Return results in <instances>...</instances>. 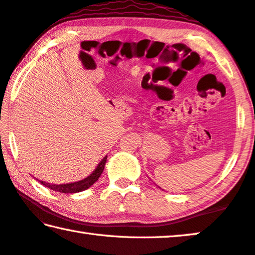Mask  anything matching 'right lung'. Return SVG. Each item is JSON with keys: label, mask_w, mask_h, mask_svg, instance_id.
<instances>
[{"label": "right lung", "mask_w": 255, "mask_h": 255, "mask_svg": "<svg viewBox=\"0 0 255 255\" xmlns=\"http://www.w3.org/2000/svg\"><path fill=\"white\" fill-rule=\"evenodd\" d=\"M107 157L104 156L102 161L99 163L98 167L94 171H93L90 176L86 177V178L79 181H76V183H71V184H61V185H55V184H48L45 183V181H40V184L45 186V187L51 188L52 191L55 192H60V193H78V192H83L85 189L90 188L91 186L95 183L96 180L99 179V177L101 176V173L104 170V165H106L107 162Z\"/></svg>", "instance_id": "add662e5"}]
</instances>
